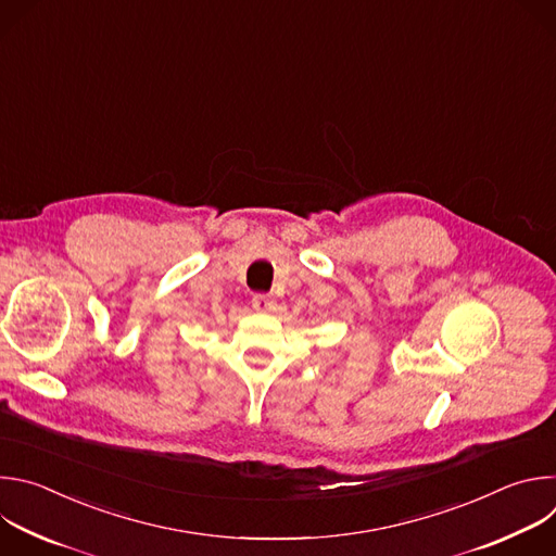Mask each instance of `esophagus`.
<instances>
[{
    "label": "esophagus",
    "instance_id": "obj_1",
    "mask_svg": "<svg viewBox=\"0 0 556 556\" xmlns=\"http://www.w3.org/2000/svg\"><path fill=\"white\" fill-rule=\"evenodd\" d=\"M253 307L257 309V312H273L275 307H277V303H275V299L273 296H268V294H255L253 296Z\"/></svg>",
    "mask_w": 556,
    "mask_h": 556
}]
</instances>
